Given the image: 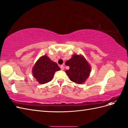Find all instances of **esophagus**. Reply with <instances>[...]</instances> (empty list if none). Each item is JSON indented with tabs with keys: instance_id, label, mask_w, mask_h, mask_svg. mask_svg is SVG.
<instances>
[{
	"instance_id": "esophagus-1",
	"label": "esophagus",
	"mask_w": 128,
	"mask_h": 128,
	"mask_svg": "<svg viewBox=\"0 0 128 128\" xmlns=\"http://www.w3.org/2000/svg\"><path fill=\"white\" fill-rule=\"evenodd\" d=\"M60 69H61V70H63L64 69V65H60Z\"/></svg>"
}]
</instances>
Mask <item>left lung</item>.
<instances>
[{
  "instance_id": "1",
  "label": "left lung",
  "mask_w": 128,
  "mask_h": 128,
  "mask_svg": "<svg viewBox=\"0 0 128 128\" xmlns=\"http://www.w3.org/2000/svg\"><path fill=\"white\" fill-rule=\"evenodd\" d=\"M65 65L70 67L66 72L71 81L76 84H83L90 72V66L82 56L74 54L70 60L65 62Z\"/></svg>"
}]
</instances>
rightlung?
Segmentation results:
<instances>
[{
	"label": "right lung",
	"instance_id": "1",
	"mask_svg": "<svg viewBox=\"0 0 128 128\" xmlns=\"http://www.w3.org/2000/svg\"><path fill=\"white\" fill-rule=\"evenodd\" d=\"M60 70L57 63L44 55L37 61L32 72L36 81L40 84H44L51 81L56 71Z\"/></svg>",
	"mask_w": 128,
	"mask_h": 128
}]
</instances>
